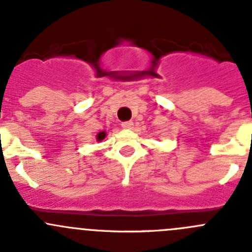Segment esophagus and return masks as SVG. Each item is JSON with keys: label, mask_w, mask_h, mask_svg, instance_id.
Wrapping results in <instances>:
<instances>
[{"label": "esophagus", "mask_w": 252, "mask_h": 252, "mask_svg": "<svg viewBox=\"0 0 252 252\" xmlns=\"http://www.w3.org/2000/svg\"><path fill=\"white\" fill-rule=\"evenodd\" d=\"M133 126H134V123L130 121L123 122V123H122V128H124V129H131L133 128Z\"/></svg>", "instance_id": "esophagus-1"}]
</instances>
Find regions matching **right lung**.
<instances>
[{"mask_svg": "<svg viewBox=\"0 0 252 252\" xmlns=\"http://www.w3.org/2000/svg\"><path fill=\"white\" fill-rule=\"evenodd\" d=\"M105 138H106V131L105 130L98 131V133L96 134V140H97V141H102Z\"/></svg>", "mask_w": 252, "mask_h": 252, "instance_id": "obj_1", "label": "right lung"}]
</instances>
